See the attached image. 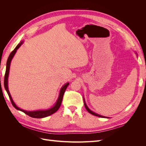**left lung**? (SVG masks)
Wrapping results in <instances>:
<instances>
[{
	"label": "left lung",
	"mask_w": 146,
	"mask_h": 146,
	"mask_svg": "<svg viewBox=\"0 0 146 146\" xmlns=\"http://www.w3.org/2000/svg\"><path fill=\"white\" fill-rule=\"evenodd\" d=\"M83 99H84V105H85V108H86V109L87 111H88V112H89L90 113H91V114H92V115H94V116H98V117H105V118H108V117H105V116H103L99 115V114H97V113H96L93 112L92 111H91V110L87 107V105H86V103H85V99L83 98Z\"/></svg>",
	"instance_id": "obj_1"
}]
</instances>
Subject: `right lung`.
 Here are the masks:
<instances>
[{
    "label": "right lung",
    "mask_w": 146,
    "mask_h": 146,
    "mask_svg": "<svg viewBox=\"0 0 146 146\" xmlns=\"http://www.w3.org/2000/svg\"><path fill=\"white\" fill-rule=\"evenodd\" d=\"M23 41H21L18 45H17L16 48L13 50L11 54H10L9 56H8V60H7V67H6V71H5V77H4V87H5V89L7 92V94L9 96L10 99L11 100V102L13 105V107H14L16 110H19V111H21L24 112L25 114H27L28 116L33 117V118H43L47 116H48L51 115V114L55 113L57 110L59 109L60 107L61 104V102H62L63 100V97L64 95V92L66 90V88H68L69 83H66L64 85L62 86V88H61V90L60 91V94L58 96V100H56V103L54 107L50 108V109L46 110H36V111H26V110H24L23 109H21L18 107H17L16 105L15 104L14 102H13V100L11 98V96L10 95V93L9 92V90H8V74H9V70H10V63L12 58H13V56L15 55L16 52L17 50L18 49L19 47L23 44Z\"/></svg>",
    "instance_id": "1"
}]
</instances>
